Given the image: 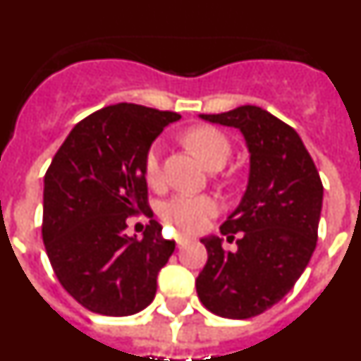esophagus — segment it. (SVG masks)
Returning a JSON list of instances; mask_svg holds the SVG:
<instances>
[{"mask_svg":"<svg viewBox=\"0 0 361 361\" xmlns=\"http://www.w3.org/2000/svg\"><path fill=\"white\" fill-rule=\"evenodd\" d=\"M175 242H177L178 245H184L188 244V242H191V238L186 237V235H183V233H178V235H175Z\"/></svg>","mask_w":361,"mask_h":361,"instance_id":"obj_1","label":"esophagus"}]
</instances>
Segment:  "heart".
<instances>
[{"instance_id":"b5f03b06","label":"heart","mask_w":361,"mask_h":361,"mask_svg":"<svg viewBox=\"0 0 361 361\" xmlns=\"http://www.w3.org/2000/svg\"><path fill=\"white\" fill-rule=\"evenodd\" d=\"M186 145L195 152L197 157L204 162L206 168H222L231 155V142L220 130L212 126H195L188 130ZM145 173L152 184H159L162 178L161 145H152L145 157ZM216 202L206 195H183L173 197L162 206V216L168 224L183 231L195 233L206 226L209 216L216 213Z\"/></svg>"}]
</instances>
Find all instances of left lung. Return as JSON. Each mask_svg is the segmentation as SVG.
Instances as JSON below:
<instances>
[{"label": "left lung", "instance_id": "left-lung-1", "mask_svg": "<svg viewBox=\"0 0 361 361\" xmlns=\"http://www.w3.org/2000/svg\"><path fill=\"white\" fill-rule=\"evenodd\" d=\"M200 119L240 130L250 152V177L220 237L202 238L208 262L195 280L208 311L244 320L273 307L293 289L317 247L324 186L298 133L260 106H238Z\"/></svg>", "mask_w": 361, "mask_h": 361}]
</instances>
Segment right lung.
<instances>
[{
  "label": "right lung",
  "instance_id": "add662e5",
  "mask_svg": "<svg viewBox=\"0 0 361 361\" xmlns=\"http://www.w3.org/2000/svg\"><path fill=\"white\" fill-rule=\"evenodd\" d=\"M175 111L119 103L73 126L44 175L43 242L52 269L72 298L106 317L148 307L159 271L175 251L149 220L142 238L128 219L148 215L145 157Z\"/></svg>",
  "mask_w": 361,
  "mask_h": 361
}]
</instances>
